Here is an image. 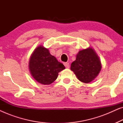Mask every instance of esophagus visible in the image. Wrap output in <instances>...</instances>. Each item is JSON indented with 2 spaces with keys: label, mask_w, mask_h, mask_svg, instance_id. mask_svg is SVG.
<instances>
[{
  "label": "esophagus",
  "mask_w": 123,
  "mask_h": 123,
  "mask_svg": "<svg viewBox=\"0 0 123 123\" xmlns=\"http://www.w3.org/2000/svg\"><path fill=\"white\" fill-rule=\"evenodd\" d=\"M64 65L65 68H69L70 65H69V63H64Z\"/></svg>",
  "instance_id": "34e87169"
}]
</instances>
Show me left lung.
<instances>
[{
	"label": "left lung",
	"instance_id": "obj_1",
	"mask_svg": "<svg viewBox=\"0 0 123 123\" xmlns=\"http://www.w3.org/2000/svg\"><path fill=\"white\" fill-rule=\"evenodd\" d=\"M101 69V64L92 48L79 51L76 60L71 64L70 69L80 81L87 83L93 80Z\"/></svg>",
	"mask_w": 123,
	"mask_h": 123
}]
</instances>
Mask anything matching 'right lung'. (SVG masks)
I'll use <instances>...</instances> for the list:
<instances>
[{
  "mask_svg": "<svg viewBox=\"0 0 123 123\" xmlns=\"http://www.w3.org/2000/svg\"><path fill=\"white\" fill-rule=\"evenodd\" d=\"M31 75L43 85H50L56 80L58 73L65 69L63 64L50 54L48 49L40 46L32 54L29 63Z\"/></svg>",
  "mask_w": 123,
  "mask_h": 123,
  "instance_id": "add662e5",
  "label": "right lung"
}]
</instances>
